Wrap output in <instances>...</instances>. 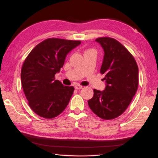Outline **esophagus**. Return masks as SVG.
<instances>
[{
	"label": "esophagus",
	"instance_id": "1",
	"mask_svg": "<svg viewBox=\"0 0 158 158\" xmlns=\"http://www.w3.org/2000/svg\"><path fill=\"white\" fill-rule=\"evenodd\" d=\"M82 88H83V87L81 85H76L75 86V88L76 89H82Z\"/></svg>",
	"mask_w": 158,
	"mask_h": 158
}]
</instances>
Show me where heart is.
I'll use <instances>...</instances> for the list:
<instances>
[{
    "label": "heart",
    "instance_id": "obj_1",
    "mask_svg": "<svg viewBox=\"0 0 158 158\" xmlns=\"http://www.w3.org/2000/svg\"><path fill=\"white\" fill-rule=\"evenodd\" d=\"M89 50H91V49H89ZM89 50H87V51H89Z\"/></svg>",
    "mask_w": 158,
    "mask_h": 158
}]
</instances>
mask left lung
<instances>
[{
    "instance_id": "1",
    "label": "left lung",
    "mask_w": 158,
    "mask_h": 158,
    "mask_svg": "<svg viewBox=\"0 0 158 158\" xmlns=\"http://www.w3.org/2000/svg\"><path fill=\"white\" fill-rule=\"evenodd\" d=\"M103 48L100 73L105 75V89H94L88 100L92 111L101 119H115L128 107L139 86V68L136 60L122 43L110 37L96 39Z\"/></svg>"
}]
</instances>
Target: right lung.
<instances>
[{
	"instance_id": "right-lung-1",
	"label": "right lung",
	"mask_w": 158,
	"mask_h": 158,
	"mask_svg": "<svg viewBox=\"0 0 158 158\" xmlns=\"http://www.w3.org/2000/svg\"><path fill=\"white\" fill-rule=\"evenodd\" d=\"M80 41L47 39L26 57L21 70L24 94L31 109L43 118L52 119L66 109L73 94V86H64L55 75L64 64L66 55Z\"/></svg>"
}]
</instances>
